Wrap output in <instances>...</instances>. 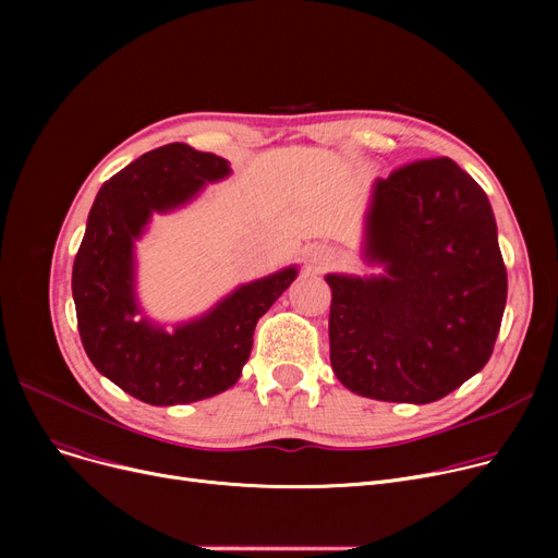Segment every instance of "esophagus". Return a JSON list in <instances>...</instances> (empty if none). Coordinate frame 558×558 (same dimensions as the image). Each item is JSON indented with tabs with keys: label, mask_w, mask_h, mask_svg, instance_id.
Wrapping results in <instances>:
<instances>
[{
	"label": "esophagus",
	"mask_w": 558,
	"mask_h": 558,
	"mask_svg": "<svg viewBox=\"0 0 558 558\" xmlns=\"http://www.w3.org/2000/svg\"><path fill=\"white\" fill-rule=\"evenodd\" d=\"M335 251L332 248H326V246H318V248H314L312 253H310V264L312 267L316 269V271H324V269H328L330 264L335 262Z\"/></svg>",
	"instance_id": "obj_1"
}]
</instances>
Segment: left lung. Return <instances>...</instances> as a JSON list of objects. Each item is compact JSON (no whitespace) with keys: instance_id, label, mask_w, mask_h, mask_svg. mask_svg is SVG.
I'll return each mask as SVG.
<instances>
[{"instance_id":"left-lung-1","label":"left lung","mask_w":558,"mask_h":558,"mask_svg":"<svg viewBox=\"0 0 558 558\" xmlns=\"http://www.w3.org/2000/svg\"><path fill=\"white\" fill-rule=\"evenodd\" d=\"M364 257L385 274L326 276L330 362L345 389L427 404L486 366L507 269L488 196L471 173L429 158L375 181Z\"/></svg>"}]
</instances>
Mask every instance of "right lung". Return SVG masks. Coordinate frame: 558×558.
Masks as SVG:
<instances>
[{
  "label": "right lung",
  "instance_id": "right-lung-1",
  "mask_svg": "<svg viewBox=\"0 0 558 558\" xmlns=\"http://www.w3.org/2000/svg\"><path fill=\"white\" fill-rule=\"evenodd\" d=\"M228 173V160L215 154L165 144L106 181L87 215L72 271L78 335L95 368L146 404H185L230 389L248 362L259 316L299 274L287 267L242 284L173 332L135 318L133 246L151 213L179 208Z\"/></svg>",
  "mask_w": 558,
  "mask_h": 558
}]
</instances>
